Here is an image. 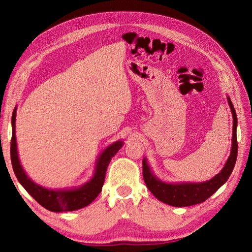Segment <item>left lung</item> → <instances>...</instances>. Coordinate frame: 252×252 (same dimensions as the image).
I'll list each match as a JSON object with an SVG mask.
<instances>
[{
  "label": "left lung",
  "mask_w": 252,
  "mask_h": 252,
  "mask_svg": "<svg viewBox=\"0 0 252 252\" xmlns=\"http://www.w3.org/2000/svg\"><path fill=\"white\" fill-rule=\"evenodd\" d=\"M228 104L232 112L233 127H232V146L230 156L228 158L223 169L220 173L215 175L211 180L203 183H165L158 180L151 172L147 159H143V178L145 184L148 187L158 200L168 204L174 207H187L195 204L203 203L210 197L217 190L224 185V183L229 179L234 168L238 156V141H236V126H238V118L233 105L229 96H227Z\"/></svg>",
  "instance_id": "obj_1"
}]
</instances>
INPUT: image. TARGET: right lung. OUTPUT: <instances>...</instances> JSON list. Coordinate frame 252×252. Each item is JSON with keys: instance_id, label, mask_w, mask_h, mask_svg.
Wrapping results in <instances>:
<instances>
[{"instance_id": "add662e5", "label": "right lung", "mask_w": 252, "mask_h": 252, "mask_svg": "<svg viewBox=\"0 0 252 252\" xmlns=\"http://www.w3.org/2000/svg\"><path fill=\"white\" fill-rule=\"evenodd\" d=\"M16 117L17 108H14L11 118L12 136L10 144V158L14 174H16L21 185L26 189V191L44 208L53 212L78 210L93 202L101 192L107 167L111 158L123 146V142H114L102 152L101 156L96 159L94 177L81 187L59 190L47 189L35 184L34 182L30 180L20 163L16 141Z\"/></svg>"}]
</instances>
